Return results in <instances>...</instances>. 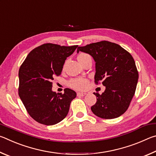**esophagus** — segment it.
Returning <instances> with one entry per match:
<instances>
[{"mask_svg":"<svg viewBox=\"0 0 156 156\" xmlns=\"http://www.w3.org/2000/svg\"><path fill=\"white\" fill-rule=\"evenodd\" d=\"M87 94L84 93V92H78L77 93V96H85Z\"/></svg>","mask_w":156,"mask_h":156,"instance_id":"esophagus-1","label":"esophagus"}]
</instances>
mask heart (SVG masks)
<instances>
[{
	"mask_svg": "<svg viewBox=\"0 0 156 156\" xmlns=\"http://www.w3.org/2000/svg\"><path fill=\"white\" fill-rule=\"evenodd\" d=\"M89 56V55L84 54V53H82V54H80L78 55V61L81 63L84 59L87 58ZM87 84L88 80L83 78H73L69 82V86L70 87L76 90L79 91H82L85 89L87 88Z\"/></svg>",
	"mask_w": 156,
	"mask_h": 156,
	"instance_id": "1",
	"label": "heart"
}]
</instances>
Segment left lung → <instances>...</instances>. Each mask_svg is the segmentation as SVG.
Listing matches in <instances>:
<instances>
[{
	"label": "left lung",
	"mask_w": 156,
	"mask_h": 156,
	"mask_svg": "<svg viewBox=\"0 0 156 156\" xmlns=\"http://www.w3.org/2000/svg\"><path fill=\"white\" fill-rule=\"evenodd\" d=\"M93 57L96 62L95 83L105 86L101 95L96 96V104L91 107L95 115L105 119H113L122 115L135 94L138 72L131 55L119 44L100 41L78 47Z\"/></svg>",
	"instance_id": "obj_1"
}]
</instances>
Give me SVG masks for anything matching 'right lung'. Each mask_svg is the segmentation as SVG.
Returning a JSON list of instances; mask_svg holds the SVG:
<instances>
[{"label":"right lung","instance_id":"1","mask_svg":"<svg viewBox=\"0 0 156 156\" xmlns=\"http://www.w3.org/2000/svg\"><path fill=\"white\" fill-rule=\"evenodd\" d=\"M77 47L43 44L31 51L21 65L18 95L36 122L54 125L67 116L76 93L66 88L64 94H56L52 91V80L61 74L65 60Z\"/></svg>","mask_w":156,"mask_h":156}]
</instances>
